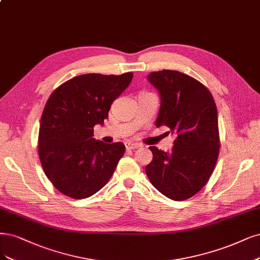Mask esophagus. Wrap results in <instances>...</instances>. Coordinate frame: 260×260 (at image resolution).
<instances>
[{
	"label": "esophagus",
	"instance_id": "obj_1",
	"mask_svg": "<svg viewBox=\"0 0 260 260\" xmlns=\"http://www.w3.org/2000/svg\"><path fill=\"white\" fill-rule=\"evenodd\" d=\"M140 147V144H137V143H131V142H127L126 143V148L128 150H131V149H137Z\"/></svg>",
	"mask_w": 260,
	"mask_h": 260
}]
</instances>
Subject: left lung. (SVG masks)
I'll use <instances>...</instances> for the list:
<instances>
[{
  "label": "left lung",
  "instance_id": "1",
  "mask_svg": "<svg viewBox=\"0 0 260 260\" xmlns=\"http://www.w3.org/2000/svg\"><path fill=\"white\" fill-rule=\"evenodd\" d=\"M147 79L160 93L156 126L176 134L170 153L150 146L146 175L158 191L183 201L207 185L219 153L217 109L209 89L178 71L151 72Z\"/></svg>",
  "mask_w": 260,
  "mask_h": 260
}]
</instances>
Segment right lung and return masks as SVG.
Returning <instances> with one entry per match:
<instances>
[{"mask_svg":"<svg viewBox=\"0 0 260 260\" xmlns=\"http://www.w3.org/2000/svg\"><path fill=\"white\" fill-rule=\"evenodd\" d=\"M132 77V72L79 75L48 98L40 123L39 156L48 180L70 198L84 199L99 191L123 156V143L94 140L93 127L109 117L113 101Z\"/></svg>","mask_w":260,"mask_h":260,"instance_id":"add662e5","label":"right lung"}]
</instances>
